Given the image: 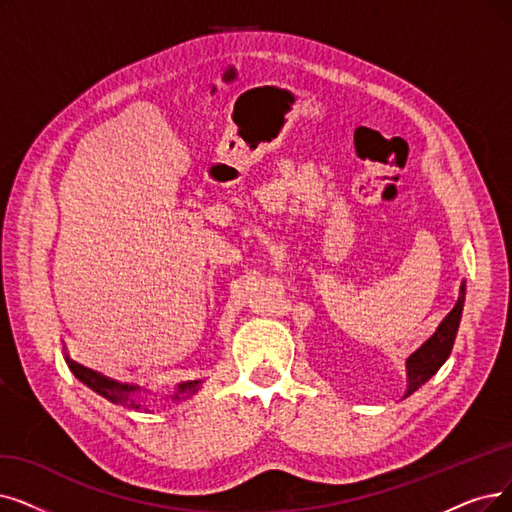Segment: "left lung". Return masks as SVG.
Returning <instances> with one entry per match:
<instances>
[{"instance_id": "obj_1", "label": "left lung", "mask_w": 512, "mask_h": 512, "mask_svg": "<svg viewBox=\"0 0 512 512\" xmlns=\"http://www.w3.org/2000/svg\"><path fill=\"white\" fill-rule=\"evenodd\" d=\"M464 294H466V288L462 285L460 298L452 309V313H449L443 319V323L439 325V330L435 332V336L426 342V346H422V351H418L416 359L407 361L410 365H407V393H405V397L412 395L414 391H418V388L424 382L431 380L439 372V367L447 361L449 353H452V346H454L458 327H460V319H462Z\"/></svg>"}]
</instances>
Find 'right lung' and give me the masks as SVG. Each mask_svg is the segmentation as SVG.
I'll use <instances>...</instances> for the list:
<instances>
[{"label": "right lung", "instance_id": "add662e5", "mask_svg": "<svg viewBox=\"0 0 512 512\" xmlns=\"http://www.w3.org/2000/svg\"><path fill=\"white\" fill-rule=\"evenodd\" d=\"M67 361H69V367H71V372L75 374V378L84 382L86 386H90L92 391L98 393L100 397H105L107 401H111L115 405H124V407H128V410H136V412L138 410H147V407L138 401V393L142 391L140 386L111 380V378L102 376V374H98L94 370H88L86 365H81V363H77L73 359H67ZM199 384H201V380L182 382V384H178V393L193 395L197 388H199ZM174 397L178 399V395H174Z\"/></svg>", "mask_w": 512, "mask_h": 512}]
</instances>
